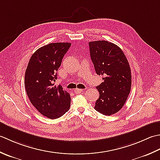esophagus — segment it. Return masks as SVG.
Returning <instances> with one entry per match:
<instances>
[{"label":"esophagus","instance_id":"esophagus-1","mask_svg":"<svg viewBox=\"0 0 160 160\" xmlns=\"http://www.w3.org/2000/svg\"><path fill=\"white\" fill-rule=\"evenodd\" d=\"M83 91L82 89H79V88H76L75 90H74V92L75 93H80Z\"/></svg>","mask_w":160,"mask_h":160}]
</instances>
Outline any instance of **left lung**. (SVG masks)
Wrapping results in <instances>:
<instances>
[{
    "label": "left lung",
    "instance_id": "8db88e82",
    "mask_svg": "<svg viewBox=\"0 0 160 160\" xmlns=\"http://www.w3.org/2000/svg\"><path fill=\"white\" fill-rule=\"evenodd\" d=\"M94 70L103 82L97 86L99 92L94 109L104 115L117 113L124 105L131 88V70L122 49L107 41L89 42Z\"/></svg>",
    "mask_w": 160,
    "mask_h": 160
}]
</instances>
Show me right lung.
Returning a JSON list of instances; mask_svg holds the SVG:
<instances>
[{"mask_svg":"<svg viewBox=\"0 0 160 160\" xmlns=\"http://www.w3.org/2000/svg\"><path fill=\"white\" fill-rule=\"evenodd\" d=\"M70 43H53L40 48L32 54L25 74V87L35 108L43 116L54 119L68 112L71 98L59 85L54 86L57 72Z\"/></svg>","mask_w":160,"mask_h":160,"instance_id":"1","label":"right lung"}]
</instances>
